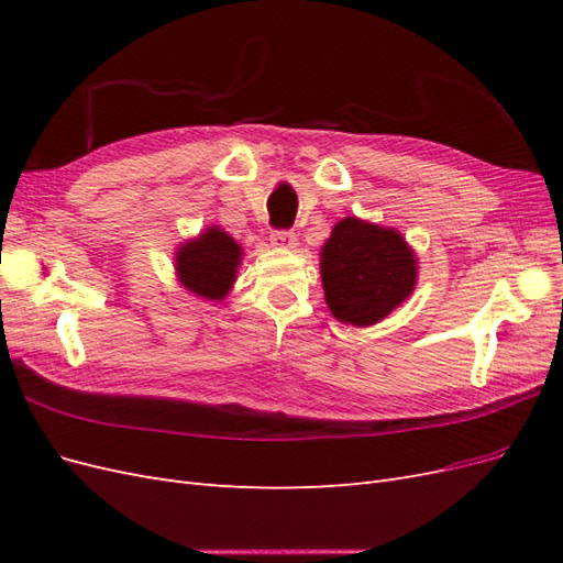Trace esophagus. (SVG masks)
Returning a JSON list of instances; mask_svg holds the SVG:
<instances>
[{"label":"esophagus","instance_id":"esophagus-1","mask_svg":"<svg viewBox=\"0 0 563 563\" xmlns=\"http://www.w3.org/2000/svg\"><path fill=\"white\" fill-rule=\"evenodd\" d=\"M269 242L282 249H294L296 246V232L294 230H275L269 234Z\"/></svg>","mask_w":563,"mask_h":563}]
</instances>
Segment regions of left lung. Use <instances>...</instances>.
Listing matches in <instances>:
<instances>
[{"label": "left lung", "mask_w": 563, "mask_h": 563, "mask_svg": "<svg viewBox=\"0 0 563 563\" xmlns=\"http://www.w3.org/2000/svg\"><path fill=\"white\" fill-rule=\"evenodd\" d=\"M413 251L397 230L345 218L321 249V284L333 317L371 327L387 317L416 286Z\"/></svg>", "instance_id": "obj_1"}]
</instances>
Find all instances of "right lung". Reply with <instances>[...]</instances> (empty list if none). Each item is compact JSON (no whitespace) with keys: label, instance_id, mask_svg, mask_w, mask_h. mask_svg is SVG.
<instances>
[{"label":"right lung","instance_id":"obj_1","mask_svg":"<svg viewBox=\"0 0 563 563\" xmlns=\"http://www.w3.org/2000/svg\"><path fill=\"white\" fill-rule=\"evenodd\" d=\"M240 261L242 246L220 228H209L197 240L180 246L176 269L180 282L192 294L220 300L230 291Z\"/></svg>","mask_w":563,"mask_h":563}]
</instances>
